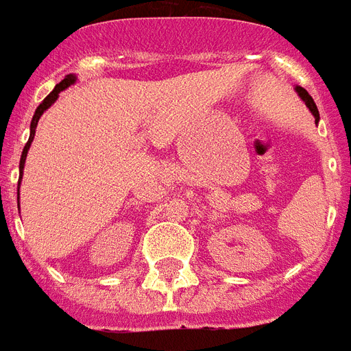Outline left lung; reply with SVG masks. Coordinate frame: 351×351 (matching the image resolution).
Here are the masks:
<instances>
[{
	"label": "left lung",
	"mask_w": 351,
	"mask_h": 351,
	"mask_svg": "<svg viewBox=\"0 0 351 351\" xmlns=\"http://www.w3.org/2000/svg\"><path fill=\"white\" fill-rule=\"evenodd\" d=\"M294 89H295V93H298V96H300L301 100H303V102H305V106H307V108H308V111H311V113H313V117H314V123L318 124V121H320V113H318V108H316V104H314L313 96L308 95L307 90L303 89V87H300V85H295Z\"/></svg>",
	"instance_id": "1"
}]
</instances>
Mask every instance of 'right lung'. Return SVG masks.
<instances>
[{"label": "right lung", "instance_id": "add662e5", "mask_svg": "<svg viewBox=\"0 0 351 351\" xmlns=\"http://www.w3.org/2000/svg\"><path fill=\"white\" fill-rule=\"evenodd\" d=\"M76 80L77 77L74 76V74H69V76L64 77L63 82L57 83L56 87H53V90H51L50 95L46 96V98H44L43 102H40V106L37 108V111H35V115H33V121H31V126H29V141L25 143V147H23V150H22V158H20V178H18V208H20V180H22V176H23V165H25V158H27V152H29L31 143H33V137H35V130H37L38 119H40L44 111L48 110L51 104L56 102L57 98H59V93L66 89V87H70V85H74V83H76Z\"/></svg>", "mask_w": 351, "mask_h": 351}]
</instances>
